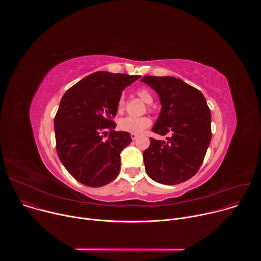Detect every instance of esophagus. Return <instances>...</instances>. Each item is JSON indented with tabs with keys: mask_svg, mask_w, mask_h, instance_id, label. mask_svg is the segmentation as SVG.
<instances>
[{
	"mask_svg": "<svg viewBox=\"0 0 261 261\" xmlns=\"http://www.w3.org/2000/svg\"><path fill=\"white\" fill-rule=\"evenodd\" d=\"M137 137H138V135H137V134H135V133H131V138H132L133 140H135Z\"/></svg>",
	"mask_w": 261,
	"mask_h": 261,
	"instance_id": "esophagus-1",
	"label": "esophagus"
}]
</instances>
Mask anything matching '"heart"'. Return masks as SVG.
Masks as SVG:
<instances>
[{
  "label": "heart",
  "instance_id": "1",
  "mask_svg": "<svg viewBox=\"0 0 261 261\" xmlns=\"http://www.w3.org/2000/svg\"><path fill=\"white\" fill-rule=\"evenodd\" d=\"M137 96L147 104H151L153 102V95L151 91L146 88H140L136 91ZM125 105L124 97H120L118 102V109L121 111L123 110ZM152 121L147 117H140V118H133V117H125L119 121V128L123 131L129 133H141L144 129L150 127Z\"/></svg>",
  "mask_w": 261,
  "mask_h": 261
}]
</instances>
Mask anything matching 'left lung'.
Wrapping results in <instances>:
<instances>
[{"instance_id": "8db88e82", "label": "left lung", "mask_w": 261, "mask_h": 261, "mask_svg": "<svg viewBox=\"0 0 261 261\" xmlns=\"http://www.w3.org/2000/svg\"><path fill=\"white\" fill-rule=\"evenodd\" d=\"M142 83L159 95L162 105L152 131L167 141L150 138L143 152L147 175L157 182L176 185L199 169L212 138L211 111L202 93L172 76H144Z\"/></svg>"}]
</instances>
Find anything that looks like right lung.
Wrapping results in <instances>:
<instances>
[{"mask_svg": "<svg viewBox=\"0 0 261 261\" xmlns=\"http://www.w3.org/2000/svg\"><path fill=\"white\" fill-rule=\"evenodd\" d=\"M139 77L99 71L64 94L55 117L57 153L80 182L101 187L118 176L120 154L132 139L128 132L115 131L113 118L118 113L122 91Z\"/></svg>", "mask_w": 261, "mask_h": 261, "instance_id": "right-lung-1", "label": "right lung"}]
</instances>
